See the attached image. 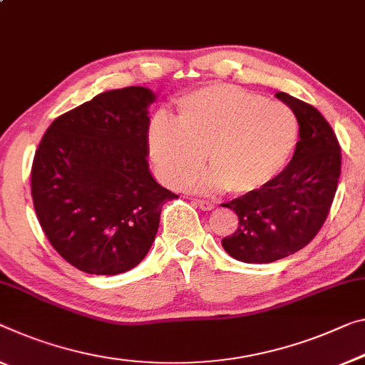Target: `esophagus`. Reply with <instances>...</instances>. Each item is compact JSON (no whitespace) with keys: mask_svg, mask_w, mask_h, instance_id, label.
<instances>
[{"mask_svg":"<svg viewBox=\"0 0 365 365\" xmlns=\"http://www.w3.org/2000/svg\"><path fill=\"white\" fill-rule=\"evenodd\" d=\"M195 204H197L199 209H202V210H212L215 207L214 202L205 200V199H195Z\"/></svg>","mask_w":365,"mask_h":365,"instance_id":"esophagus-1","label":"esophagus"}]
</instances>
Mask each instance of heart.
<instances>
[{"label": "heart", "mask_w": 365, "mask_h": 365, "mask_svg": "<svg viewBox=\"0 0 365 365\" xmlns=\"http://www.w3.org/2000/svg\"><path fill=\"white\" fill-rule=\"evenodd\" d=\"M299 140L294 110L232 85L200 88L179 99L178 122L156 114L148 148L165 182L179 186L203 165L215 170L184 186L246 195L267 187L289 165Z\"/></svg>", "instance_id": "1"}]
</instances>
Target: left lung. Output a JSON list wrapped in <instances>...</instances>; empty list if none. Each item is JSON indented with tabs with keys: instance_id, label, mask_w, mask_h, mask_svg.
<instances>
[{
	"instance_id": "8db88e82",
	"label": "left lung",
	"mask_w": 365,
	"mask_h": 365,
	"mask_svg": "<svg viewBox=\"0 0 365 365\" xmlns=\"http://www.w3.org/2000/svg\"><path fill=\"white\" fill-rule=\"evenodd\" d=\"M276 98L299 122L292 160L267 187L223 204L238 215L237 232L222 240L223 250L250 264L282 259L310 243L327 220L341 175V147L327 119L287 93Z\"/></svg>"
}]
</instances>
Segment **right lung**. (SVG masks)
I'll return each instance as SVG.
<instances>
[{
    "instance_id": "1",
    "label": "right lung",
    "mask_w": 365,
    "mask_h": 365,
    "mask_svg": "<svg viewBox=\"0 0 365 365\" xmlns=\"http://www.w3.org/2000/svg\"><path fill=\"white\" fill-rule=\"evenodd\" d=\"M148 88L101 93L55 119L34 156L38 223L55 251L88 274L130 271L151 248L161 209L178 195L148 170Z\"/></svg>"
}]
</instances>
